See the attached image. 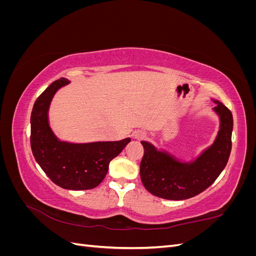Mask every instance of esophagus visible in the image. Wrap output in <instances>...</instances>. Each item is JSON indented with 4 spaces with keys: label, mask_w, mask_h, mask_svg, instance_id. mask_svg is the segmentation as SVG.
I'll return each instance as SVG.
<instances>
[{
    "label": "esophagus",
    "mask_w": 256,
    "mask_h": 256,
    "mask_svg": "<svg viewBox=\"0 0 256 256\" xmlns=\"http://www.w3.org/2000/svg\"><path fill=\"white\" fill-rule=\"evenodd\" d=\"M145 138V134L141 132V131H138V132L134 134V138H136V140H141V138Z\"/></svg>",
    "instance_id": "esophagus-1"
}]
</instances>
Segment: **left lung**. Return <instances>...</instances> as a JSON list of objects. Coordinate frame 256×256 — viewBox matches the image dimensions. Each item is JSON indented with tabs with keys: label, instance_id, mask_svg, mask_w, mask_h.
Masks as SVG:
<instances>
[{
	"label": "left lung",
	"instance_id": "left-lung-1",
	"mask_svg": "<svg viewBox=\"0 0 256 256\" xmlns=\"http://www.w3.org/2000/svg\"><path fill=\"white\" fill-rule=\"evenodd\" d=\"M212 111L220 125L214 143L190 161L180 160L152 143L141 141L144 156L140 176L145 189L166 200H180L200 194L218 178L226 168L232 150L233 115L219 100L212 99Z\"/></svg>",
	"mask_w": 256,
	"mask_h": 256
}]
</instances>
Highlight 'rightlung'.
<instances>
[{"label": "right lung", "mask_w": 256, "mask_h": 256, "mask_svg": "<svg viewBox=\"0 0 256 256\" xmlns=\"http://www.w3.org/2000/svg\"><path fill=\"white\" fill-rule=\"evenodd\" d=\"M70 83L60 78L36 99L30 114V147L37 164L50 180L69 190H88L104 180L110 161L131 141L72 143L60 140L49 122V109L56 92Z\"/></svg>", "instance_id": "right-lung-1"}]
</instances>
